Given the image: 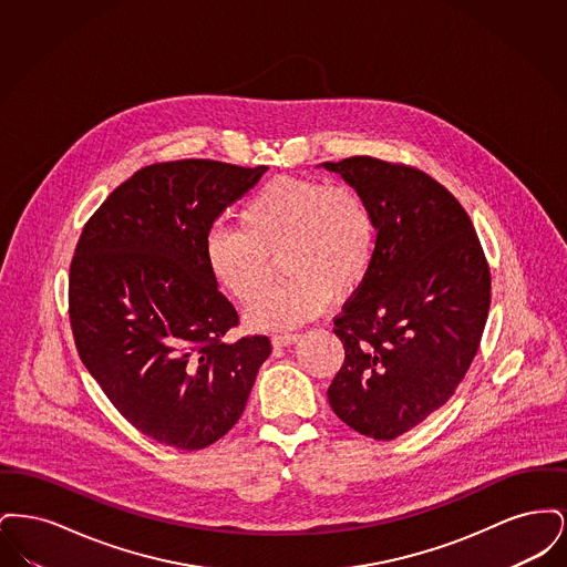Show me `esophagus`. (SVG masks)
Masks as SVG:
<instances>
[{
  "label": "esophagus",
  "mask_w": 567,
  "mask_h": 567,
  "mask_svg": "<svg viewBox=\"0 0 567 567\" xmlns=\"http://www.w3.org/2000/svg\"><path fill=\"white\" fill-rule=\"evenodd\" d=\"M297 338H299V333H293V331L274 333V336H271V344H274V347H287V344H293Z\"/></svg>",
  "instance_id": "esophagus-1"
}]
</instances>
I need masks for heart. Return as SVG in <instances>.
I'll return each instance as SVG.
<instances>
[{"label":"heart","mask_w":567,"mask_h":567,"mask_svg":"<svg viewBox=\"0 0 567 567\" xmlns=\"http://www.w3.org/2000/svg\"><path fill=\"white\" fill-rule=\"evenodd\" d=\"M240 227H213L204 257L216 285L238 301L269 279L272 259L288 278L246 310L252 329H287L317 317L329 296L357 293L377 259V218L351 185L278 176L255 190L238 213Z\"/></svg>","instance_id":"heart-1"}]
</instances>
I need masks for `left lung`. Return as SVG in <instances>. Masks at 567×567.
<instances>
[{
    "label": "left lung",
    "instance_id": "left-lung-1",
    "mask_svg": "<svg viewBox=\"0 0 567 567\" xmlns=\"http://www.w3.org/2000/svg\"><path fill=\"white\" fill-rule=\"evenodd\" d=\"M361 190L377 218V259L333 319L344 363L331 410L354 432L393 440L446 404L485 331L491 270L478 234L427 172L357 155L324 162Z\"/></svg>",
    "mask_w": 567,
    "mask_h": 567
}]
</instances>
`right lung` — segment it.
<instances>
[{"mask_svg": "<svg viewBox=\"0 0 567 567\" xmlns=\"http://www.w3.org/2000/svg\"><path fill=\"white\" fill-rule=\"evenodd\" d=\"M266 169L153 163L82 227L68 280L76 351L112 405L167 446L197 451L220 440L270 357L268 336L225 340L240 317L204 257L216 216Z\"/></svg>", "mask_w": 567, "mask_h": 567, "instance_id": "1", "label": "right lung"}]
</instances>
